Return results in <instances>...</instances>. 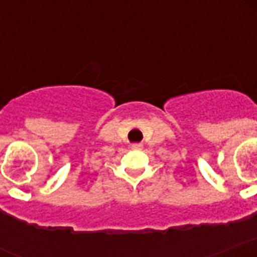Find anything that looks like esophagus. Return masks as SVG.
<instances>
[{
    "mask_svg": "<svg viewBox=\"0 0 257 257\" xmlns=\"http://www.w3.org/2000/svg\"><path fill=\"white\" fill-rule=\"evenodd\" d=\"M131 147H132V149H135V151L143 148V145H141V144H132V145H131Z\"/></svg>",
    "mask_w": 257,
    "mask_h": 257,
    "instance_id": "1",
    "label": "esophagus"
}]
</instances>
